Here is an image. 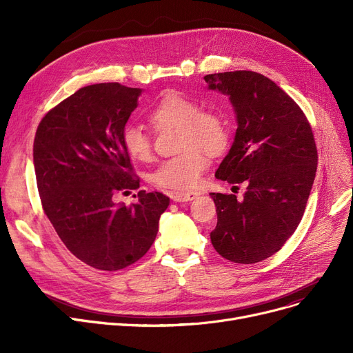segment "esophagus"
<instances>
[{
    "label": "esophagus",
    "instance_id": "esophagus-1",
    "mask_svg": "<svg viewBox=\"0 0 353 353\" xmlns=\"http://www.w3.org/2000/svg\"><path fill=\"white\" fill-rule=\"evenodd\" d=\"M199 194H200V193H197V192H188V193L181 192V193H174V194H172V200H173V201H192V200H194Z\"/></svg>",
    "mask_w": 353,
    "mask_h": 353
}]
</instances>
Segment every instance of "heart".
<instances>
[{
  "instance_id": "b5f03b06",
  "label": "heart",
  "mask_w": 353,
  "mask_h": 353,
  "mask_svg": "<svg viewBox=\"0 0 353 353\" xmlns=\"http://www.w3.org/2000/svg\"><path fill=\"white\" fill-rule=\"evenodd\" d=\"M154 127H180V148L183 153L163 160L150 174L154 186L170 192H186L197 186L201 172L210 154L220 153L228 144L229 130L225 119L216 111H201L200 104L170 91L148 111ZM123 145L136 160H147L152 153L150 137L143 127L128 124L123 130ZM203 150L201 151V148Z\"/></svg>"
}]
</instances>
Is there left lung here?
<instances>
[{
  "label": "left lung",
  "mask_w": 353,
  "mask_h": 353,
  "mask_svg": "<svg viewBox=\"0 0 353 353\" xmlns=\"http://www.w3.org/2000/svg\"><path fill=\"white\" fill-rule=\"evenodd\" d=\"M205 81L229 97L237 123L216 177L246 186L242 197L210 193L217 212L212 245L230 262L257 263L281 250L301 223L316 174V144L301 107L262 74L228 71Z\"/></svg>",
  "instance_id": "left-lung-1"
}]
</instances>
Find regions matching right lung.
Here are the masks:
<instances>
[{"label": "right lung", "mask_w": 353, "mask_h": 353, "mask_svg": "<svg viewBox=\"0 0 353 353\" xmlns=\"http://www.w3.org/2000/svg\"><path fill=\"white\" fill-rule=\"evenodd\" d=\"M141 88L101 83L80 88L41 120L34 169L43 209L67 249L100 270H120L152 248L170 199L137 193L132 206L117 193L140 188L123 130ZM136 197V194H134Z\"/></svg>", "instance_id": "1"}]
</instances>
